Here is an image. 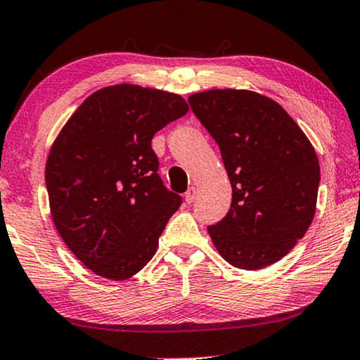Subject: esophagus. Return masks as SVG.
Listing matches in <instances>:
<instances>
[{
  "instance_id": "1",
  "label": "esophagus",
  "mask_w": 360,
  "mask_h": 360,
  "mask_svg": "<svg viewBox=\"0 0 360 360\" xmlns=\"http://www.w3.org/2000/svg\"><path fill=\"white\" fill-rule=\"evenodd\" d=\"M195 197H197V187H189V189H187V192H186V202L187 203H192L193 200H195Z\"/></svg>"
}]
</instances>
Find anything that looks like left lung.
Listing matches in <instances>:
<instances>
[{"instance_id":"left-lung-1","label":"left lung","mask_w":360,"mask_h":360,"mask_svg":"<svg viewBox=\"0 0 360 360\" xmlns=\"http://www.w3.org/2000/svg\"><path fill=\"white\" fill-rule=\"evenodd\" d=\"M195 117L219 146L232 186L231 210L208 233L238 269L256 271L288 255L316 214L317 153L282 105L248 89L192 94Z\"/></svg>"}]
</instances>
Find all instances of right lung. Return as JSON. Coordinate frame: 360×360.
<instances>
[{
	"label": "right lung",
	"mask_w": 360,
	"mask_h": 360,
	"mask_svg": "<svg viewBox=\"0 0 360 360\" xmlns=\"http://www.w3.org/2000/svg\"><path fill=\"white\" fill-rule=\"evenodd\" d=\"M179 94L113 84L84 99L46 160L51 216L88 269L127 281L152 259L182 198L158 176L153 134L184 117Z\"/></svg>",
	"instance_id": "right-lung-1"
}]
</instances>
